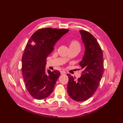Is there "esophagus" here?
I'll use <instances>...</instances> for the list:
<instances>
[{
  "mask_svg": "<svg viewBox=\"0 0 123 123\" xmlns=\"http://www.w3.org/2000/svg\"><path fill=\"white\" fill-rule=\"evenodd\" d=\"M60 73H61V74H62V75H64V74H66V72L64 71H62L60 72Z\"/></svg>",
  "mask_w": 123,
  "mask_h": 123,
  "instance_id": "34e87169",
  "label": "esophagus"
}]
</instances>
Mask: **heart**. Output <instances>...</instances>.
Masks as SVG:
<instances>
[{
    "instance_id": "obj_1",
    "label": "heart",
    "mask_w": 123,
    "mask_h": 123,
    "mask_svg": "<svg viewBox=\"0 0 123 123\" xmlns=\"http://www.w3.org/2000/svg\"><path fill=\"white\" fill-rule=\"evenodd\" d=\"M69 46L70 50L73 49H80V44L76 40H71L69 43Z\"/></svg>"
}]
</instances>
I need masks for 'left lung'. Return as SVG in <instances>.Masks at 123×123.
I'll list each match as a JSON object with an SVG mask.
<instances>
[{
  "label": "left lung",
  "instance_id": "left-lung-1",
  "mask_svg": "<svg viewBox=\"0 0 123 123\" xmlns=\"http://www.w3.org/2000/svg\"><path fill=\"white\" fill-rule=\"evenodd\" d=\"M85 52L80 66L83 70L81 77L76 80L70 74L67 90L73 100L83 101L92 96L97 89L104 74L103 51L94 36L87 31L80 30Z\"/></svg>",
  "mask_w": 123,
  "mask_h": 123
}]
</instances>
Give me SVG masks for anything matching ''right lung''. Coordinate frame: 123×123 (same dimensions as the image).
I'll return each instance as SVG.
<instances>
[{"label":"right lung","instance_id":"add662e5","mask_svg":"<svg viewBox=\"0 0 123 123\" xmlns=\"http://www.w3.org/2000/svg\"><path fill=\"white\" fill-rule=\"evenodd\" d=\"M69 31L41 28L31 36L26 45L22 59V72L27 90L35 99L46 98L53 92L60 72L48 70L46 74V58L56 42Z\"/></svg>","mask_w":123,"mask_h":123}]
</instances>
